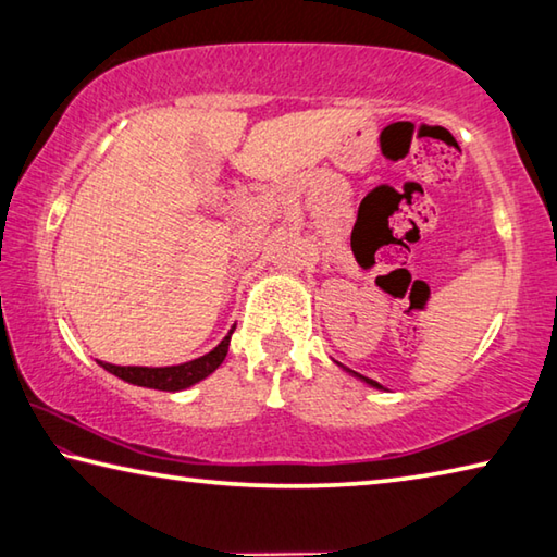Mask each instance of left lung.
Masks as SVG:
<instances>
[{"label": "left lung", "instance_id": "1", "mask_svg": "<svg viewBox=\"0 0 557 557\" xmlns=\"http://www.w3.org/2000/svg\"><path fill=\"white\" fill-rule=\"evenodd\" d=\"M348 375H354V379H358V381H363L366 385H371V388H375V391H383V385L381 383H375V381H371V379H363V375H358V373H354V371H348V369H344Z\"/></svg>", "mask_w": 557, "mask_h": 557}]
</instances>
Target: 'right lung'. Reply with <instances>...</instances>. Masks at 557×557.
Wrapping results in <instances>:
<instances>
[{
	"mask_svg": "<svg viewBox=\"0 0 557 557\" xmlns=\"http://www.w3.org/2000/svg\"><path fill=\"white\" fill-rule=\"evenodd\" d=\"M233 329L223 336V342L219 346L211 348L209 354L194 358V361L178 363V366H159V369H149V366H112V363H102V361H98V363L108 373L117 375V379H122L125 383L139 385V388H154V391L176 393V391L191 388V385H196L203 379H209V375L215 369H219V366L223 363L225 354H228Z\"/></svg>",
	"mask_w": 557,
	"mask_h": 557,
	"instance_id": "add662e5",
	"label": "right lung"
}]
</instances>
